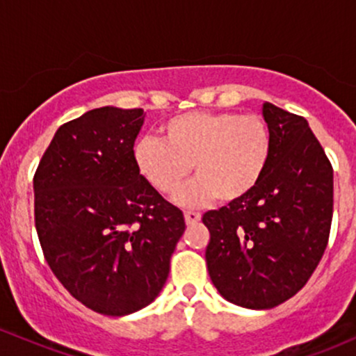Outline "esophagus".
I'll use <instances>...</instances> for the list:
<instances>
[{
    "mask_svg": "<svg viewBox=\"0 0 356 356\" xmlns=\"http://www.w3.org/2000/svg\"><path fill=\"white\" fill-rule=\"evenodd\" d=\"M184 220H186V223H188V225H194V223L200 222L201 215H200V213H196V211H186L184 213Z\"/></svg>",
    "mask_w": 356,
    "mask_h": 356,
    "instance_id": "esophagus-1",
    "label": "esophagus"
}]
</instances>
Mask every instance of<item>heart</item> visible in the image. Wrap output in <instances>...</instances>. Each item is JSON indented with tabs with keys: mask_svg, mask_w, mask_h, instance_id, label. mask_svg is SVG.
<instances>
[{
	"mask_svg": "<svg viewBox=\"0 0 356 356\" xmlns=\"http://www.w3.org/2000/svg\"><path fill=\"white\" fill-rule=\"evenodd\" d=\"M162 141L143 136L134 143L138 174L163 196L181 188L193 165L197 175L179 194L182 207H201L218 197L235 204L264 177L273 143L266 122L237 112H184L160 126Z\"/></svg>",
	"mask_w": 356,
	"mask_h": 356,
	"instance_id": "heart-1",
	"label": "heart"
}]
</instances>
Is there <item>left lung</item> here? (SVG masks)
Instances as JSON below:
<instances>
[{
	"instance_id": "1",
	"label": "left lung",
	"mask_w": 356,
	"mask_h": 356,
	"mask_svg": "<svg viewBox=\"0 0 356 356\" xmlns=\"http://www.w3.org/2000/svg\"><path fill=\"white\" fill-rule=\"evenodd\" d=\"M273 152L249 197L203 215L207 266L223 298L273 309L293 297L319 264L332 220V167L300 115L263 104Z\"/></svg>"
}]
</instances>
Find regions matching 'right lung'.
<instances>
[{
    "label": "right lung",
    "mask_w": 356,
    "mask_h": 356,
    "mask_svg": "<svg viewBox=\"0 0 356 356\" xmlns=\"http://www.w3.org/2000/svg\"><path fill=\"white\" fill-rule=\"evenodd\" d=\"M143 109L100 107L56 131L35 175V228L56 278L104 316H128L162 291L184 215L138 174Z\"/></svg>",
    "instance_id": "right-lung-1"
}]
</instances>
